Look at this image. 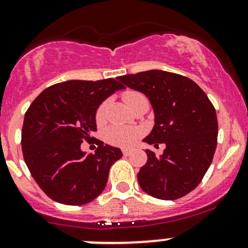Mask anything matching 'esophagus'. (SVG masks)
<instances>
[{
	"label": "esophagus",
	"instance_id": "1",
	"mask_svg": "<svg viewBox=\"0 0 248 248\" xmlns=\"http://www.w3.org/2000/svg\"><path fill=\"white\" fill-rule=\"evenodd\" d=\"M132 152L129 151V150H124V151H122V155H124V156H129V155H131Z\"/></svg>",
	"mask_w": 248,
	"mask_h": 248
}]
</instances>
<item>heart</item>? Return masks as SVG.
<instances>
[{"instance_id":"1","label":"heart","mask_w":248,"mask_h":248,"mask_svg":"<svg viewBox=\"0 0 248 248\" xmlns=\"http://www.w3.org/2000/svg\"><path fill=\"white\" fill-rule=\"evenodd\" d=\"M122 98H124V103L133 109L134 107L138 106L139 103L147 101L146 96L139 91H134V90H128L122 93ZM107 107H108V101H103L98 107H97L96 112H94V120H96L97 124H103L106 122V112ZM141 132L138 128L134 127H126L120 126V124H114L110 126L106 131V140L109 144L114 145V146L120 147H129L134 144L137 139L139 138Z\"/></svg>"}]
</instances>
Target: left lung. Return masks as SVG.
Here are the masks:
<instances>
[{"instance_id":"obj_1","label":"left lung","mask_w":248,"mask_h":248,"mask_svg":"<svg viewBox=\"0 0 248 248\" xmlns=\"http://www.w3.org/2000/svg\"><path fill=\"white\" fill-rule=\"evenodd\" d=\"M126 86L146 94L155 111V127L144 139L161 156L146 150L147 162L138 182L157 199L174 201L193 191L209 169L217 146L216 110L205 92L189 78L152 71L119 77Z\"/></svg>"}]
</instances>
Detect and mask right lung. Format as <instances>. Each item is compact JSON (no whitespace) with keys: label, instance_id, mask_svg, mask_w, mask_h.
<instances>
[{"label":"right lung","instance_id":"obj_1","mask_svg":"<svg viewBox=\"0 0 248 248\" xmlns=\"http://www.w3.org/2000/svg\"><path fill=\"white\" fill-rule=\"evenodd\" d=\"M117 80H68L44 90L25 114L21 149L25 163L42 191L64 205H84L103 192L110 167L121 150L91 136L97 107L116 90ZM82 141L99 146L85 155Z\"/></svg>","mask_w":248,"mask_h":248}]
</instances>
